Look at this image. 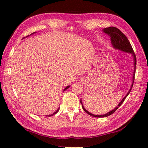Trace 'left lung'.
<instances>
[{"label":"left lung","instance_id":"left-lung-1","mask_svg":"<svg viewBox=\"0 0 148 148\" xmlns=\"http://www.w3.org/2000/svg\"><path fill=\"white\" fill-rule=\"evenodd\" d=\"M102 32H104L105 34H108V35L110 36L111 44H112L113 48H115V49H116V50H121V51L131 54V55H132L133 58V60H134V70H133V74L132 84H131V86L130 90H129V92H127L126 96H125L124 98L122 99V100H121L120 103L118 104V106H117L116 107H115L113 110L110 111V112H107L106 114H102V115H96V114H92V113L88 112V111L84 108V106H83L82 100H80V102H81V104H82V108L84 110L85 112L87 113V114H88L89 115H90V116H92L99 117V118H103V117L110 116V115L113 114V113H114L115 111H116L117 109L119 108V107H120L121 105L123 104V102H124V100H125V98H126V97L128 96L129 94L131 92V89H132V87L133 86V83H134V80H135V67H136V56H135V54L134 53V52H133V48L131 45L130 42H129V40L127 39V38L125 36V34H123V32L121 31V30H119L118 28H116L115 27H110L104 28V29L102 30Z\"/></svg>","mask_w":148,"mask_h":148}]
</instances>
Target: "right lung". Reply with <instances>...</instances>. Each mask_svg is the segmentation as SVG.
<instances>
[{"label":"right lung","instance_id":"obj_1","mask_svg":"<svg viewBox=\"0 0 148 148\" xmlns=\"http://www.w3.org/2000/svg\"><path fill=\"white\" fill-rule=\"evenodd\" d=\"M35 34V32H34V33H32V34H30V35H32V34ZM28 36H27V37H28ZM69 87H70V86H66V88H64V91H65L66 90V89H68L69 88ZM59 108H58V109H57V110H56V112H54V113H53V114H50V115H48V116H52V115H54V114H56V113H57L58 112V111H59Z\"/></svg>","mask_w":148,"mask_h":148}]
</instances>
